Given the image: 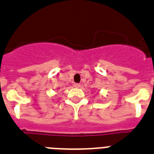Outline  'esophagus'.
Instances as JSON below:
<instances>
[{
    "instance_id": "1",
    "label": "esophagus",
    "mask_w": 154,
    "mask_h": 154,
    "mask_svg": "<svg viewBox=\"0 0 154 154\" xmlns=\"http://www.w3.org/2000/svg\"><path fill=\"white\" fill-rule=\"evenodd\" d=\"M74 87H75V88H79V87H80V84L75 83L74 84Z\"/></svg>"
}]
</instances>
